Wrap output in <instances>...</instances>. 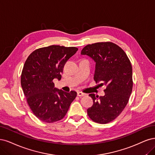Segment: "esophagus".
Segmentation results:
<instances>
[{
	"label": "esophagus",
	"mask_w": 155,
	"mask_h": 155,
	"mask_svg": "<svg viewBox=\"0 0 155 155\" xmlns=\"http://www.w3.org/2000/svg\"><path fill=\"white\" fill-rule=\"evenodd\" d=\"M77 95L78 97H84L85 95V94L84 93H82V92L78 91V92H77Z\"/></svg>",
	"instance_id": "obj_1"
}]
</instances>
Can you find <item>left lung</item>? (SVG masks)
Returning <instances> with one entry per match:
<instances>
[{"mask_svg": "<svg viewBox=\"0 0 155 155\" xmlns=\"http://www.w3.org/2000/svg\"><path fill=\"white\" fill-rule=\"evenodd\" d=\"M95 62L94 80L106 86L104 96L89 94L93 104L87 109L92 120L107 124L115 119L129 101L132 89V66L127 54L117 44L106 42L88 44L81 51Z\"/></svg>", "mask_w": 155, "mask_h": 155, "instance_id": "1", "label": "left lung"}]
</instances>
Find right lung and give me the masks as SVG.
<instances>
[{
    "instance_id": "right-lung-1",
    "label": "right lung",
    "mask_w": 155,
    "mask_h": 155,
    "mask_svg": "<svg viewBox=\"0 0 155 155\" xmlns=\"http://www.w3.org/2000/svg\"><path fill=\"white\" fill-rule=\"evenodd\" d=\"M78 51L75 47L52 45L32 52L25 62L21 86L31 110L46 123L61 120L77 97L54 87L53 79H61L64 64Z\"/></svg>"
}]
</instances>
